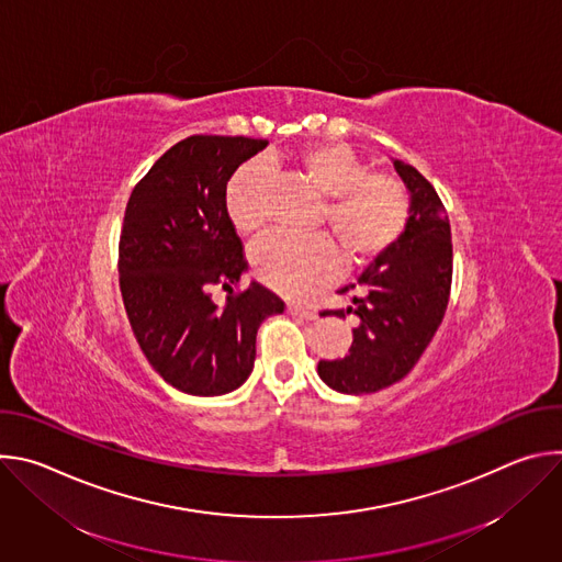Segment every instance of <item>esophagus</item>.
Listing matches in <instances>:
<instances>
[{
	"label": "esophagus",
	"mask_w": 562,
	"mask_h": 562,
	"mask_svg": "<svg viewBox=\"0 0 562 562\" xmlns=\"http://www.w3.org/2000/svg\"><path fill=\"white\" fill-rule=\"evenodd\" d=\"M286 311L291 313V315H297V317H304V319H315L317 317V313H315V308H311V306H300V304H289L286 306Z\"/></svg>",
	"instance_id": "obj_1"
}]
</instances>
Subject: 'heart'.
<instances>
[{
	"mask_svg": "<svg viewBox=\"0 0 562 562\" xmlns=\"http://www.w3.org/2000/svg\"><path fill=\"white\" fill-rule=\"evenodd\" d=\"M269 162H284L313 193L327 198L323 217L349 265L378 258L403 233L409 215L403 184L386 173H367L347 144L313 142L282 159L271 155ZM265 189L267 169L260 159H249L233 171L224 189V209L235 231L251 233L262 224ZM251 269L269 289L304 297L334 278L338 258L325 237L271 231L254 245Z\"/></svg>",
	"mask_w": 562,
	"mask_h": 562,
	"instance_id": "1",
	"label": "heart"
}]
</instances>
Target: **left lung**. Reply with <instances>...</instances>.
Here are the masks:
<instances>
[{
  "mask_svg": "<svg viewBox=\"0 0 562 562\" xmlns=\"http://www.w3.org/2000/svg\"><path fill=\"white\" fill-rule=\"evenodd\" d=\"M393 169L409 193L403 233L353 284L347 313L358 317L349 356L319 360L317 375L340 393H373L403 380L438 331L451 289V228L436 189L403 159ZM323 315L345 317V308Z\"/></svg>",
  "mask_w": 562,
  "mask_h": 562,
  "instance_id": "obj_1",
  "label": "left lung"
}]
</instances>
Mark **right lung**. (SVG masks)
I'll return each mask as SVG.
<instances>
[{
	"label": "right lung",
	"mask_w": 562,
	"mask_h": 562,
	"mask_svg": "<svg viewBox=\"0 0 562 562\" xmlns=\"http://www.w3.org/2000/svg\"><path fill=\"white\" fill-rule=\"evenodd\" d=\"M267 139L193 135L171 146L133 189L120 237V289L150 367L189 395H224L254 371L256 336L284 302L258 282L231 295L249 267L224 209L233 171ZM222 283L220 310L210 286Z\"/></svg>",
	"instance_id": "1"
}]
</instances>
